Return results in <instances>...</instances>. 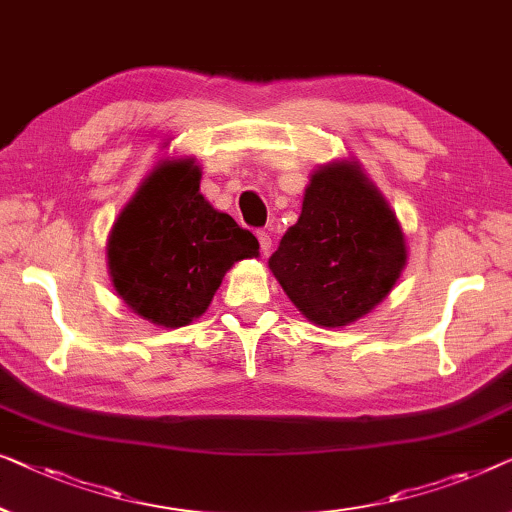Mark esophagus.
Wrapping results in <instances>:
<instances>
[{
    "label": "esophagus",
    "mask_w": 512,
    "mask_h": 512,
    "mask_svg": "<svg viewBox=\"0 0 512 512\" xmlns=\"http://www.w3.org/2000/svg\"><path fill=\"white\" fill-rule=\"evenodd\" d=\"M257 239H259V250H262L264 255H269L271 248H273V241H271L269 232H257Z\"/></svg>",
    "instance_id": "1"
}]
</instances>
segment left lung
Instances as JSON below:
<instances>
[{
    "label": "left lung",
    "mask_w": 512,
    "mask_h": 512,
    "mask_svg": "<svg viewBox=\"0 0 512 512\" xmlns=\"http://www.w3.org/2000/svg\"><path fill=\"white\" fill-rule=\"evenodd\" d=\"M269 266L308 320L345 327L390 294L406 266V241L359 164L331 162L311 176L297 225Z\"/></svg>",
    "instance_id": "obj_1"
}]
</instances>
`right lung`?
<instances>
[{
	"label": "right lung",
	"mask_w": 512,
	"mask_h": 512,
	"mask_svg": "<svg viewBox=\"0 0 512 512\" xmlns=\"http://www.w3.org/2000/svg\"><path fill=\"white\" fill-rule=\"evenodd\" d=\"M199 181L194 160L160 162L111 229L106 255L115 292L153 325H190L234 262L259 255L255 236L215 211Z\"/></svg>",
	"instance_id": "1"
}]
</instances>
